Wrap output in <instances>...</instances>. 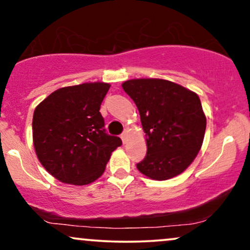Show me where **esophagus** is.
<instances>
[{"label":"esophagus","mask_w":250,"mask_h":250,"mask_svg":"<svg viewBox=\"0 0 250 250\" xmlns=\"http://www.w3.org/2000/svg\"><path fill=\"white\" fill-rule=\"evenodd\" d=\"M128 135H130V132H128L127 128H125L124 132H123V134H122V140H123V143H124V144L127 143Z\"/></svg>","instance_id":"1"}]
</instances>
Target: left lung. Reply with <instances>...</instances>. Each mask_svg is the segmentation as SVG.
<instances>
[{"instance_id":"8db88e82","label":"left lung","mask_w":250,"mask_h":250,"mask_svg":"<svg viewBox=\"0 0 250 250\" xmlns=\"http://www.w3.org/2000/svg\"><path fill=\"white\" fill-rule=\"evenodd\" d=\"M122 87L139 110L145 132L147 155L138 170L154 181L182 174L204 140L206 116L198 95L163 79L127 80Z\"/></svg>"}]
</instances>
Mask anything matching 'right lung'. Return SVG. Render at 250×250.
Segmentation results:
<instances>
[{"label": "right lung", "mask_w": 250, "mask_h": 250, "mask_svg": "<svg viewBox=\"0 0 250 250\" xmlns=\"http://www.w3.org/2000/svg\"><path fill=\"white\" fill-rule=\"evenodd\" d=\"M110 84L87 82L58 89L36 106L33 146L39 162L66 184L85 186L100 178L122 145L105 133L100 109Z\"/></svg>", "instance_id": "right-lung-1"}]
</instances>
